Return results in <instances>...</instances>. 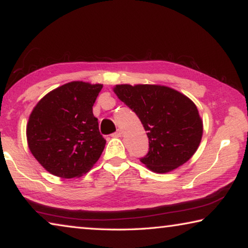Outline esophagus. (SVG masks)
Returning <instances> with one entry per match:
<instances>
[{
	"label": "esophagus",
	"mask_w": 248,
	"mask_h": 248,
	"mask_svg": "<svg viewBox=\"0 0 248 248\" xmlns=\"http://www.w3.org/2000/svg\"><path fill=\"white\" fill-rule=\"evenodd\" d=\"M111 136L112 137H116V138H119V137L123 136V131H121V130H117V131L115 133H112Z\"/></svg>",
	"instance_id": "1"
}]
</instances>
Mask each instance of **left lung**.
Here are the masks:
<instances>
[{
  "mask_svg": "<svg viewBox=\"0 0 248 248\" xmlns=\"http://www.w3.org/2000/svg\"><path fill=\"white\" fill-rule=\"evenodd\" d=\"M114 92L136 112L148 132L149 152L140 161L149 170L169 173L195 154L202 138V120L187 96L149 84H121Z\"/></svg>",
  "mask_w": 248,
  "mask_h": 248,
  "instance_id": "1",
  "label": "left lung"
}]
</instances>
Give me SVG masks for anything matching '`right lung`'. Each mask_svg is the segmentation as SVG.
I'll use <instances>...</instances> for the list:
<instances>
[{
    "label": "right lung",
    "mask_w": 248,
    "mask_h": 248,
    "mask_svg": "<svg viewBox=\"0 0 248 248\" xmlns=\"http://www.w3.org/2000/svg\"><path fill=\"white\" fill-rule=\"evenodd\" d=\"M102 84L66 83L41 98L29 116L28 148L46 170L62 178L89 171L106 140L99 132L93 106Z\"/></svg>",
    "instance_id": "1"
}]
</instances>
